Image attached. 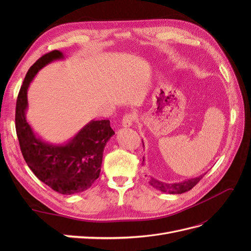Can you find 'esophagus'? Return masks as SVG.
<instances>
[{"instance_id": "obj_1", "label": "esophagus", "mask_w": 251, "mask_h": 251, "mask_svg": "<svg viewBox=\"0 0 251 251\" xmlns=\"http://www.w3.org/2000/svg\"><path fill=\"white\" fill-rule=\"evenodd\" d=\"M134 120H135L134 115H132V114H126L123 118V123L121 124H123L124 127H130L133 126Z\"/></svg>"}]
</instances>
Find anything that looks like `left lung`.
Instances as JSON below:
<instances>
[{"label":"left lung","mask_w":251,"mask_h":251,"mask_svg":"<svg viewBox=\"0 0 251 251\" xmlns=\"http://www.w3.org/2000/svg\"><path fill=\"white\" fill-rule=\"evenodd\" d=\"M142 146L144 148L143 141H142ZM142 164L144 165V157H143V160H142ZM205 174H206V173H205ZM204 175H201V176L196 177V178L187 179V180H184L182 182H178V183H165V182L159 181V180H157L153 177H150L149 183L154 188L158 189V191H160L162 193H168V194H172V195L183 194L185 192H188L189 189H192L197 183H198V182L203 178Z\"/></svg>","instance_id":"left-lung-1"}]
</instances>
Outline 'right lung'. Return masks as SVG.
Wrapping results in <instances>:
<instances>
[{
  "label": "right lung",
  "mask_w": 251,
  "mask_h": 251,
  "mask_svg": "<svg viewBox=\"0 0 251 251\" xmlns=\"http://www.w3.org/2000/svg\"><path fill=\"white\" fill-rule=\"evenodd\" d=\"M54 50L42 56L28 70L17 100L16 128L23 157L35 176L62 195L85 192L100 177L105 144L115 134L110 120H91L65 143L43 140L28 124L27 92L41 69L54 60L64 59Z\"/></svg>",
  "instance_id": "right-lung-1"
}]
</instances>
